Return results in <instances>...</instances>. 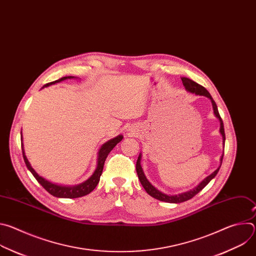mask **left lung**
I'll return each instance as SVG.
<instances>
[{
	"label": "left lung",
	"instance_id": "obj_1",
	"mask_svg": "<svg viewBox=\"0 0 256 256\" xmlns=\"http://www.w3.org/2000/svg\"><path fill=\"white\" fill-rule=\"evenodd\" d=\"M182 80V84H184L186 90L190 93H192V94H196V95H200V96H206L208 97L210 102H212V110H214V116L218 120V122H220V134H222V138H223V146L225 144V130H224V124H223V120L220 116V114H218V107H216V102L214 101V99L212 98L210 94L208 93V91L202 87V85L196 83L194 81L188 79V78H186V77H182L181 78ZM223 156H224V153L222 154L221 158H220V166H218L212 173H210L208 176H206V178H204L200 184L194 188L192 190H188V192H181V194H166L162 192H160L159 190H157L154 186H152L151 182L147 179V177L144 176V171H142V168L140 166V159H142V153H140L138 157V161H136V174H138V177L140 181V184L142 186V188H144V190L147 192L148 194H150L152 198H156V200H159L161 202H170V204H179V202H186L190 198H192L196 194H198L208 184V182L216 175V173L218 172V169H220L221 167V164H222V161H223Z\"/></svg>",
	"mask_w": 256,
	"mask_h": 256
}]
</instances>
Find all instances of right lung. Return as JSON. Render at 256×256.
<instances>
[{
	"label": "right lung",
	"mask_w": 256,
	"mask_h": 256,
	"mask_svg": "<svg viewBox=\"0 0 256 256\" xmlns=\"http://www.w3.org/2000/svg\"><path fill=\"white\" fill-rule=\"evenodd\" d=\"M75 77L72 76H68V77H62L54 82H50L46 84L42 88L44 87H48L50 85L62 82L64 80L68 79H74ZM124 138L122 134H118V136L108 140L106 142H104L100 149L98 150L97 153V164H96V168L93 172V174L82 184H79L77 186H60V184H52V182L46 180V178H44L42 176H40L38 172H36L30 165L28 159L26 158L25 152H24V148H23V138L21 136V147H22V153H23V158L25 161V164L28 168V170L32 173V175L35 177V179L38 180L40 184L42 186V188L50 192L52 196H56V198H81L84 196L89 194L91 192H93V190L97 186L98 182L100 180V176L102 174V170H103V166H104V162L106 160V157L108 156V154L112 152V150L116 147V146L122 142V140Z\"/></svg>",
	"instance_id": "right-lung-1"
}]
</instances>
